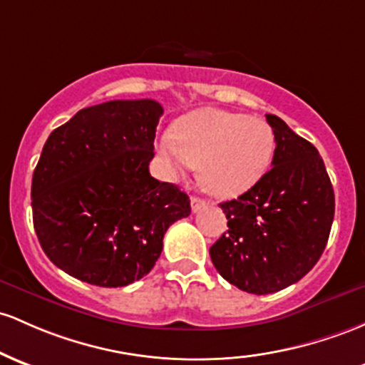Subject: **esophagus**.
I'll list each match as a JSON object with an SVG mask.
<instances>
[{
    "label": "esophagus",
    "instance_id": "1",
    "mask_svg": "<svg viewBox=\"0 0 365 365\" xmlns=\"http://www.w3.org/2000/svg\"><path fill=\"white\" fill-rule=\"evenodd\" d=\"M206 204L207 202L201 197H195V195H192L190 197V206H192V211H194V213H197V211H201L202 207H206Z\"/></svg>",
    "mask_w": 365,
    "mask_h": 365
}]
</instances>
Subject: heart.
Instances as JSON below:
<instances>
[{
	"label": "heart",
	"mask_w": 365,
	"mask_h": 365,
	"mask_svg": "<svg viewBox=\"0 0 365 365\" xmlns=\"http://www.w3.org/2000/svg\"><path fill=\"white\" fill-rule=\"evenodd\" d=\"M171 175L201 168V183L222 199L237 197L265 176L275 154V135L263 118L222 109H197L159 140Z\"/></svg>",
	"instance_id": "obj_1"
}]
</instances>
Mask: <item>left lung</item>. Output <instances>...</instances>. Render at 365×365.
<instances>
[{
	"label": "left lung",
	"mask_w": 365,
	"mask_h": 365,
	"mask_svg": "<svg viewBox=\"0 0 365 365\" xmlns=\"http://www.w3.org/2000/svg\"><path fill=\"white\" fill-rule=\"evenodd\" d=\"M275 135L272 170L222 202L228 230L210 250L223 279L253 294L298 282L324 253L334 218V190L319 150L282 119L267 114Z\"/></svg>",
	"instance_id": "left-lung-1"
}]
</instances>
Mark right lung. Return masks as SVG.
<instances>
[{"mask_svg":"<svg viewBox=\"0 0 365 365\" xmlns=\"http://www.w3.org/2000/svg\"><path fill=\"white\" fill-rule=\"evenodd\" d=\"M155 100H110L51 131L33 175V222L45 255L72 277L123 287L152 270L190 199L149 173Z\"/></svg>","mask_w":365,"mask_h":365,"instance_id":"1","label":"right lung"}]
</instances>
